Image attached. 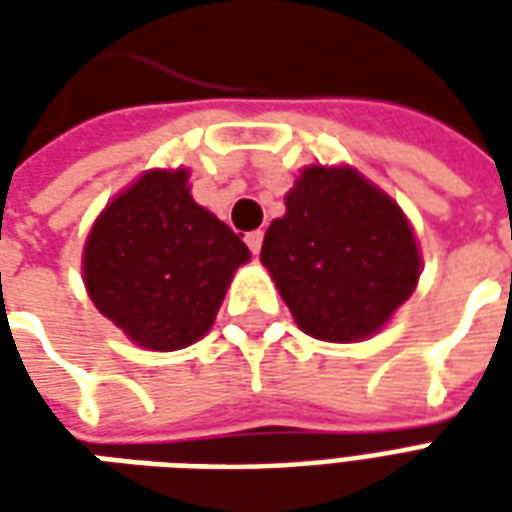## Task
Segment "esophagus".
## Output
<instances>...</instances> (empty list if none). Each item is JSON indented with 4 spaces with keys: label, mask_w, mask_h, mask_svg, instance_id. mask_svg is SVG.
I'll return each instance as SVG.
<instances>
[{
    "label": "esophagus",
    "mask_w": 512,
    "mask_h": 512,
    "mask_svg": "<svg viewBox=\"0 0 512 512\" xmlns=\"http://www.w3.org/2000/svg\"><path fill=\"white\" fill-rule=\"evenodd\" d=\"M246 246L252 249V255L260 252V246H263V230H252V233H246Z\"/></svg>",
    "instance_id": "esophagus-1"
}]
</instances>
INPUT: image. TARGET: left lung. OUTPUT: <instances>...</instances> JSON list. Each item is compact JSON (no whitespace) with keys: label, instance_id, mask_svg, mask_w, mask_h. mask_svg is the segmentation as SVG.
<instances>
[{"label":"left lung","instance_id":"1","mask_svg":"<svg viewBox=\"0 0 512 512\" xmlns=\"http://www.w3.org/2000/svg\"><path fill=\"white\" fill-rule=\"evenodd\" d=\"M285 205L260 260L296 323L329 343L376 334L419 279L406 216L351 167H307Z\"/></svg>","mask_w":512,"mask_h":512}]
</instances>
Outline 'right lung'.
Segmentation results:
<instances>
[{
	"label": "right lung",
	"instance_id": "add662e5",
	"mask_svg": "<svg viewBox=\"0 0 512 512\" xmlns=\"http://www.w3.org/2000/svg\"><path fill=\"white\" fill-rule=\"evenodd\" d=\"M189 172H147L95 222L84 282L109 321L150 351H178L213 326L249 249L191 200Z\"/></svg>",
	"mask_w": 512,
	"mask_h": 512
}]
</instances>
